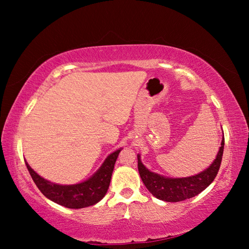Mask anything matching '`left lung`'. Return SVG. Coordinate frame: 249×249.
<instances>
[{"mask_svg": "<svg viewBox=\"0 0 249 249\" xmlns=\"http://www.w3.org/2000/svg\"><path fill=\"white\" fill-rule=\"evenodd\" d=\"M223 150H224V137L212 165L200 174L187 178H167L151 172L142 165L140 155H137L138 171L145 187L154 196L166 202H180L197 196L213 182L220 170Z\"/></svg>", "mask_w": 249, "mask_h": 249, "instance_id": "left-lung-1", "label": "left lung"}]
</instances>
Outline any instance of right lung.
<instances>
[{
  "label": "right lung",
  "instance_id": "right-lung-1",
  "mask_svg": "<svg viewBox=\"0 0 249 249\" xmlns=\"http://www.w3.org/2000/svg\"><path fill=\"white\" fill-rule=\"evenodd\" d=\"M121 149L114 151L105 159L103 165L95 174L87 181L77 184L62 185L53 183L37 175L31 166L26 163V167L32 176V179L43 195L58 203L69 209H82L98 203L107 195L111 182V177L117 157Z\"/></svg>",
  "mask_w": 249,
  "mask_h": 249
}]
</instances>
